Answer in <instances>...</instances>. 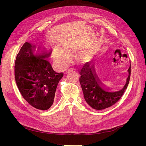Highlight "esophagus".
Listing matches in <instances>:
<instances>
[{"mask_svg": "<svg viewBox=\"0 0 146 146\" xmlns=\"http://www.w3.org/2000/svg\"><path fill=\"white\" fill-rule=\"evenodd\" d=\"M72 70V69H69V70H66V74H68V72L69 71V70Z\"/></svg>", "mask_w": 146, "mask_h": 146, "instance_id": "1", "label": "esophagus"}]
</instances>
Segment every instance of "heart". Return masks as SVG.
<instances>
[{"label":"heart","mask_w":146,"mask_h":146,"mask_svg":"<svg viewBox=\"0 0 146 146\" xmlns=\"http://www.w3.org/2000/svg\"><path fill=\"white\" fill-rule=\"evenodd\" d=\"M58 58H59L60 60L61 61V62L64 64H67L69 61V56L67 54H66V53H62V54H61L58 56ZM90 58V56L88 54L84 55L82 57V60L83 61H86Z\"/></svg>","instance_id":"obj_1"}]
</instances>
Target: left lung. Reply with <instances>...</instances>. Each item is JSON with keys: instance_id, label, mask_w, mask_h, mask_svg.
Instances as JSON below:
<instances>
[{"instance_id": "obj_1", "label": "left lung", "mask_w": 146, "mask_h": 146, "mask_svg": "<svg viewBox=\"0 0 146 146\" xmlns=\"http://www.w3.org/2000/svg\"><path fill=\"white\" fill-rule=\"evenodd\" d=\"M127 72L129 76L122 89L111 91L113 88L107 86L101 81L96 73L95 66H90L89 63H86L81 70L79 80L86 103L97 110L105 109L115 104L121 99L129 85L131 64Z\"/></svg>"}]
</instances>
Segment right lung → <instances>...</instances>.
<instances>
[{"label":"right lung","mask_w":146,"mask_h":146,"mask_svg":"<svg viewBox=\"0 0 146 146\" xmlns=\"http://www.w3.org/2000/svg\"><path fill=\"white\" fill-rule=\"evenodd\" d=\"M52 51L26 42L15 61V80L21 94L30 105L41 110H48L54 103L57 85L63 76L53 69L48 61Z\"/></svg>","instance_id":"1"}]
</instances>
